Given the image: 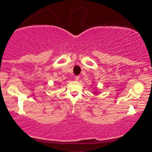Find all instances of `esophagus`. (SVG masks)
<instances>
[{
    "label": "esophagus",
    "mask_w": 152,
    "mask_h": 152,
    "mask_svg": "<svg viewBox=\"0 0 152 152\" xmlns=\"http://www.w3.org/2000/svg\"><path fill=\"white\" fill-rule=\"evenodd\" d=\"M75 80H76V81H78V80H79V76H75Z\"/></svg>",
    "instance_id": "1"
}]
</instances>
